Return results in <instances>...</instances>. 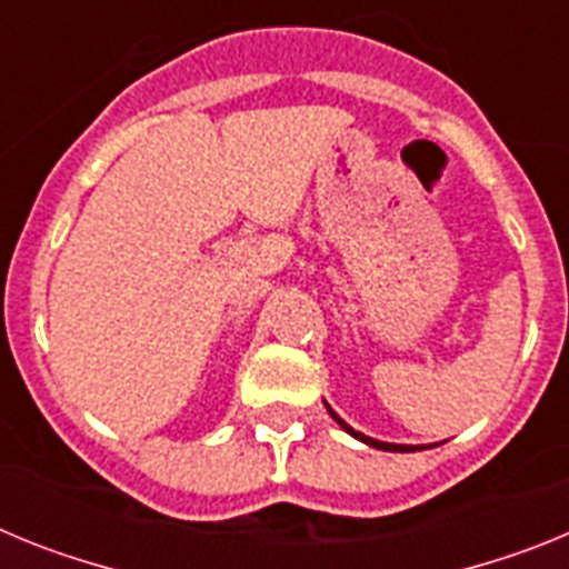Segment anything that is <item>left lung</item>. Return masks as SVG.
<instances>
[{
	"label": "left lung",
	"mask_w": 569,
	"mask_h": 569,
	"mask_svg": "<svg viewBox=\"0 0 569 569\" xmlns=\"http://www.w3.org/2000/svg\"><path fill=\"white\" fill-rule=\"evenodd\" d=\"M328 413L333 416V419L339 421L341 427H345L347 433H350V436H356V439H359V441H365V445H370V447H379V450H390V453H410V450H416V447H407V445H387V441H376V439H370V436H361L359 430H353V427H350V425H345V421H341L339 416H336L333 410H330V407H328Z\"/></svg>",
	"instance_id": "1"
}]
</instances>
